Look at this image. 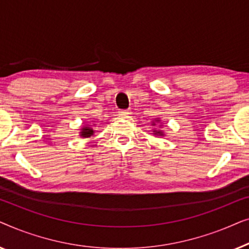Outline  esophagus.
Returning <instances> with one entry per match:
<instances>
[{"instance_id": "esophagus-1", "label": "esophagus", "mask_w": 249, "mask_h": 249, "mask_svg": "<svg viewBox=\"0 0 249 249\" xmlns=\"http://www.w3.org/2000/svg\"><path fill=\"white\" fill-rule=\"evenodd\" d=\"M119 113H120L121 115L129 114V113H130V110H120V111H119Z\"/></svg>"}]
</instances>
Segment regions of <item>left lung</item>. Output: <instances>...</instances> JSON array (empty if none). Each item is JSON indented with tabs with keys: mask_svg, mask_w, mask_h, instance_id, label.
Returning <instances> with one entry per match:
<instances>
[{
	"mask_svg": "<svg viewBox=\"0 0 249 249\" xmlns=\"http://www.w3.org/2000/svg\"><path fill=\"white\" fill-rule=\"evenodd\" d=\"M154 132H156V134H160V135H162V132L160 131V130H158V131H155V130H154Z\"/></svg>",
	"mask_w": 249,
	"mask_h": 249,
	"instance_id": "left-lung-1",
	"label": "left lung"
}]
</instances>
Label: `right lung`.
<instances>
[{
	"instance_id": "right-lung-1",
	"label": "right lung",
	"mask_w": 249,
	"mask_h": 249,
	"mask_svg": "<svg viewBox=\"0 0 249 249\" xmlns=\"http://www.w3.org/2000/svg\"><path fill=\"white\" fill-rule=\"evenodd\" d=\"M93 134H94V130L93 129H90L89 127H85L83 129V131H81V136H83V137H90Z\"/></svg>"
}]
</instances>
